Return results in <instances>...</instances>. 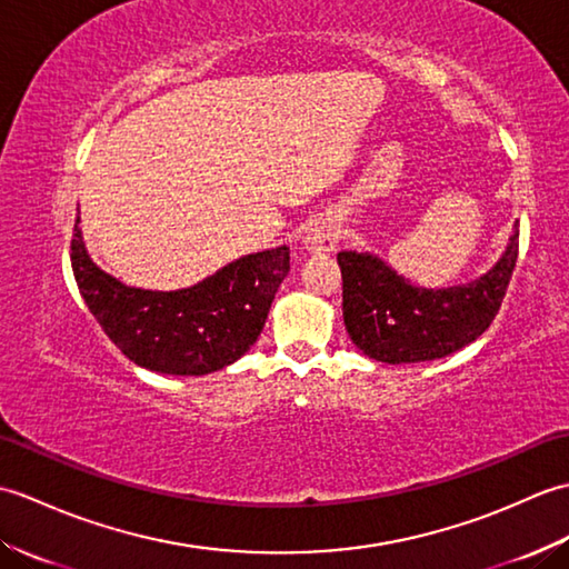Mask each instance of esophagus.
Masks as SVG:
<instances>
[{
  "label": "esophagus",
  "mask_w": 569,
  "mask_h": 569,
  "mask_svg": "<svg viewBox=\"0 0 569 569\" xmlns=\"http://www.w3.org/2000/svg\"><path fill=\"white\" fill-rule=\"evenodd\" d=\"M337 241H340V227L328 220V217H318L308 227L303 247L308 253H332L337 249Z\"/></svg>",
  "instance_id": "esophagus-1"
}]
</instances>
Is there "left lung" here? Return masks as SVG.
I'll return each mask as SVG.
<instances>
[{
	"label": "left lung",
	"instance_id": "8db88e82",
	"mask_svg": "<svg viewBox=\"0 0 569 569\" xmlns=\"http://www.w3.org/2000/svg\"><path fill=\"white\" fill-rule=\"evenodd\" d=\"M518 259V222L499 261L469 283L426 288L371 251H340L342 316L369 359L416 365L475 342L497 318Z\"/></svg>",
	"mask_w": 569,
	"mask_h": 569
}]
</instances>
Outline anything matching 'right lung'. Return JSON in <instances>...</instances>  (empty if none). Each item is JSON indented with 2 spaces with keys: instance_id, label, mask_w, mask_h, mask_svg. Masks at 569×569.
<instances>
[{
  "instance_id": "obj_1",
  "label": "right lung",
  "mask_w": 569,
  "mask_h": 569,
  "mask_svg": "<svg viewBox=\"0 0 569 569\" xmlns=\"http://www.w3.org/2000/svg\"><path fill=\"white\" fill-rule=\"evenodd\" d=\"M70 249L80 296L107 337L134 365L171 377H204L244 357L291 271V251L283 244L247 253L190 288L147 291L90 259L80 217Z\"/></svg>"
}]
</instances>
